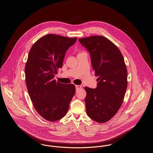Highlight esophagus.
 Masks as SVG:
<instances>
[{"instance_id":"esophagus-1","label":"esophagus","mask_w":153,"mask_h":153,"mask_svg":"<svg viewBox=\"0 0 153 153\" xmlns=\"http://www.w3.org/2000/svg\"><path fill=\"white\" fill-rule=\"evenodd\" d=\"M75 87H76V90H78V89H81L82 87L81 86V85H75Z\"/></svg>"}]
</instances>
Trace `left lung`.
Returning <instances> with one entry per match:
<instances>
[{
    "label": "left lung",
    "instance_id": "1",
    "mask_svg": "<svg viewBox=\"0 0 153 153\" xmlns=\"http://www.w3.org/2000/svg\"><path fill=\"white\" fill-rule=\"evenodd\" d=\"M90 53L91 64L98 76L95 89L85 87L87 114L99 123L108 121L118 111L127 88V70L118 48L102 36L80 38Z\"/></svg>",
    "mask_w": 153,
    "mask_h": 153
}]
</instances>
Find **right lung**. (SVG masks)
Returning a JSON list of instances; mask_svg holds the SVG:
<instances>
[{
    "label": "right lung",
    "instance_id": "right-lung-1",
    "mask_svg": "<svg viewBox=\"0 0 153 153\" xmlns=\"http://www.w3.org/2000/svg\"><path fill=\"white\" fill-rule=\"evenodd\" d=\"M77 38L48 34L32 46L25 65V80L33 105L49 121L63 118L75 92L74 84H64L53 79L61 68L66 51Z\"/></svg>",
    "mask_w": 153,
    "mask_h": 153
}]
</instances>
